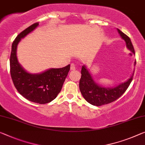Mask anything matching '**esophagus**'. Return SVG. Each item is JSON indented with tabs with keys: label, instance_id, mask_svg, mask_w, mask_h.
<instances>
[{
	"label": "esophagus",
	"instance_id": "1",
	"mask_svg": "<svg viewBox=\"0 0 145 145\" xmlns=\"http://www.w3.org/2000/svg\"><path fill=\"white\" fill-rule=\"evenodd\" d=\"M71 70H75L76 69V66L74 63H71Z\"/></svg>",
	"mask_w": 145,
	"mask_h": 145
}]
</instances>
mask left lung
<instances>
[{"label": "left lung", "instance_id": "1", "mask_svg": "<svg viewBox=\"0 0 145 145\" xmlns=\"http://www.w3.org/2000/svg\"><path fill=\"white\" fill-rule=\"evenodd\" d=\"M117 30L122 38L125 41L127 48L135 54L134 48L130 37L119 29ZM135 63L136 62H135ZM81 74L82 76L80 80L79 87L82 96L89 104L93 106H101L115 101L125 93L132 81L134 72L128 81L114 88H103L96 84L85 65L82 66Z\"/></svg>", "mask_w": 145, "mask_h": 145}]
</instances>
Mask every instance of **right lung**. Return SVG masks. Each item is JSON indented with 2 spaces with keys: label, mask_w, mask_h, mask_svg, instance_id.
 <instances>
[{
  "label": "right lung",
  "mask_w": 145,
  "mask_h": 145,
  "mask_svg": "<svg viewBox=\"0 0 145 145\" xmlns=\"http://www.w3.org/2000/svg\"><path fill=\"white\" fill-rule=\"evenodd\" d=\"M38 25L39 23L32 24L13 41L10 58V74L14 86L23 97L35 103L44 104L55 99L61 91L70 65L60 69H50L37 74H29L20 65L16 55L17 44Z\"/></svg>",
  "instance_id": "obj_1"
}]
</instances>
